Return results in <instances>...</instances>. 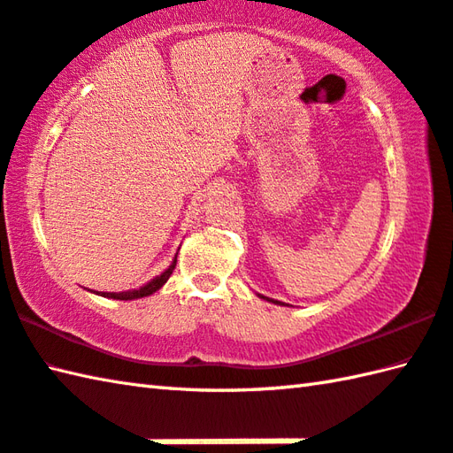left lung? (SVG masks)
<instances>
[{
    "instance_id": "obj_1",
    "label": "left lung",
    "mask_w": 453,
    "mask_h": 453,
    "mask_svg": "<svg viewBox=\"0 0 453 453\" xmlns=\"http://www.w3.org/2000/svg\"><path fill=\"white\" fill-rule=\"evenodd\" d=\"M262 297V300H268V302H272V303H278V305H284V303H281V302H276V300H270V297H266V296H260Z\"/></svg>"
}]
</instances>
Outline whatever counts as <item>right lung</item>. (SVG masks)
I'll use <instances>...</instances> for the list:
<instances>
[{"mask_svg":"<svg viewBox=\"0 0 453 453\" xmlns=\"http://www.w3.org/2000/svg\"><path fill=\"white\" fill-rule=\"evenodd\" d=\"M175 262H177V256H175V260L172 262V266H169V268L164 272V274H159L157 278H153L151 281H148V284L142 286L140 289H132V292H120V294H116V292H100V296L112 297V300H138V297L151 296L153 292H157V289L165 284V281L169 280V276L173 274Z\"/></svg>","mask_w":453,"mask_h":453,"instance_id":"add662e5","label":"right lung"}]
</instances>
